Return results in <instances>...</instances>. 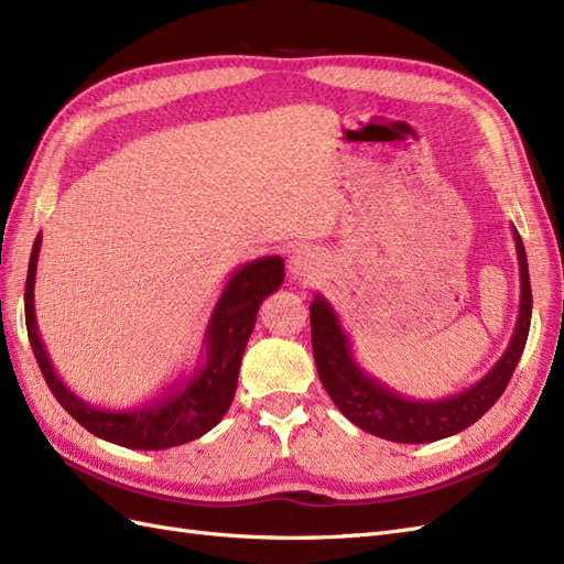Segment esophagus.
<instances>
[{
  "label": "esophagus",
  "instance_id": "esophagus-1",
  "mask_svg": "<svg viewBox=\"0 0 564 564\" xmlns=\"http://www.w3.org/2000/svg\"><path fill=\"white\" fill-rule=\"evenodd\" d=\"M322 270H324L322 256L311 247H301L289 256V272H292L294 280L303 284L317 282L322 278Z\"/></svg>",
  "mask_w": 564,
  "mask_h": 564
}]
</instances>
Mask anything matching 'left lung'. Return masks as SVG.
I'll return each instance as SVG.
<instances>
[{
  "instance_id": "1",
  "label": "left lung",
  "mask_w": 564,
  "mask_h": 564,
  "mask_svg": "<svg viewBox=\"0 0 564 564\" xmlns=\"http://www.w3.org/2000/svg\"><path fill=\"white\" fill-rule=\"evenodd\" d=\"M513 240L520 265V315L513 336H510V344L499 362L480 381L449 398L414 400L371 377L355 360L350 336L340 324L334 305L322 294H315L311 303L315 367L338 412L357 429L377 437L402 442V445H423V442H435L466 431L491 409L513 377L529 336V322H532V284H529L524 245L516 226Z\"/></svg>"
}]
</instances>
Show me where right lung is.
Masks as SVG:
<instances>
[{"mask_svg": "<svg viewBox=\"0 0 564 564\" xmlns=\"http://www.w3.org/2000/svg\"><path fill=\"white\" fill-rule=\"evenodd\" d=\"M42 232L32 245L25 280V327L42 377L61 406L79 425L100 440L129 449H169L209 433L226 416L235 398L242 355L253 332L261 303L284 282V261L263 256L232 270L220 292L207 332H204L197 367L176 379L158 400L131 409H98L77 398L51 365L35 315V275Z\"/></svg>", "mask_w": 564, "mask_h": 564, "instance_id": "right-lung-1", "label": "right lung"}]
</instances>
